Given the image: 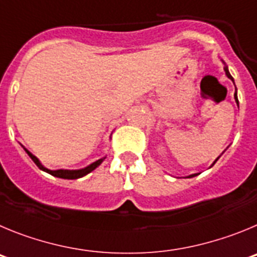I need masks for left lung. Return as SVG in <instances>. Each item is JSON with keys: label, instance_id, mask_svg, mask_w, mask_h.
<instances>
[{"label": "left lung", "instance_id": "1", "mask_svg": "<svg viewBox=\"0 0 257 257\" xmlns=\"http://www.w3.org/2000/svg\"><path fill=\"white\" fill-rule=\"evenodd\" d=\"M221 61H223V60H221ZM223 64H224V71H225V75H226V77H228V78H229V79H230V80H232V82H233V83H234V79H233V77H232V75H230L229 70H228V66H226V65H225V62H224V61H223ZM234 100H235V102H237V105H238V97H237V88H235V92H234ZM219 157H220V156H219ZM219 157H218V159H219ZM218 159H216V160H215V161H214V163H212V165H214V164H215V163H216V161H218ZM212 165H211V166H212ZM198 174H200V173H196V174H191V175H188V177H187V178H192V177H196V175H198Z\"/></svg>", "mask_w": 257, "mask_h": 257}]
</instances>
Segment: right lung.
Returning a JSON list of instances; mask_svg holds the SVG:
<instances>
[{"label":"right lung","instance_id":"1","mask_svg":"<svg viewBox=\"0 0 257 257\" xmlns=\"http://www.w3.org/2000/svg\"><path fill=\"white\" fill-rule=\"evenodd\" d=\"M25 152H27L28 155H29V157H31L32 160L34 161V164H36L37 166H38L41 170H43V172L48 173V174L54 175V177H57V178H62V179H78V178H82L84 177V175L89 174L91 172H93L94 169L97 168V166H100L101 163H102L103 160H105L106 157H102V159H98L97 161H94V163H92L91 165L85 166V168L83 169H77V170H68V169H59V170H50V169L45 168V166L41 164V161L37 159L36 156H34L32 152L28 151L27 149H24Z\"/></svg>","mask_w":257,"mask_h":257}]
</instances>
